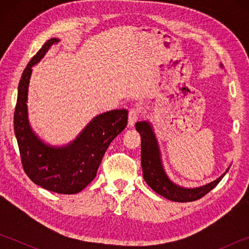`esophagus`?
Wrapping results in <instances>:
<instances>
[{
  "label": "esophagus",
  "instance_id": "1",
  "mask_svg": "<svg viewBox=\"0 0 249 249\" xmlns=\"http://www.w3.org/2000/svg\"><path fill=\"white\" fill-rule=\"evenodd\" d=\"M141 116V108L138 107H133L129 109L128 112V126L129 127H133L135 123L138 121Z\"/></svg>",
  "mask_w": 249,
  "mask_h": 249
}]
</instances>
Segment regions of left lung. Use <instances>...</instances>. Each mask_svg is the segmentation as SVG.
I'll use <instances>...</instances> for the list:
<instances>
[{
    "instance_id": "1",
    "label": "left lung",
    "mask_w": 249,
    "mask_h": 249,
    "mask_svg": "<svg viewBox=\"0 0 249 249\" xmlns=\"http://www.w3.org/2000/svg\"><path fill=\"white\" fill-rule=\"evenodd\" d=\"M137 132L142 137V177L147 184L158 195L165 196L166 199L175 202H192L201 199L218 184L225 174L217 178L213 182L208 183L200 188L185 189L172 183L165 174L162 168L160 153L153 128L148 122H138L136 123Z\"/></svg>"
}]
</instances>
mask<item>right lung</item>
<instances>
[{
    "label": "right lung",
    "mask_w": 249,
    "mask_h": 249,
    "mask_svg": "<svg viewBox=\"0 0 249 249\" xmlns=\"http://www.w3.org/2000/svg\"><path fill=\"white\" fill-rule=\"evenodd\" d=\"M57 38L46 41L28 62L18 83L14 112V132L25 174L46 190L74 195L95 178L96 171L111 142L127 125L126 109H114L96 116L83 132L65 147L44 144L31 128L27 116V93L32 67L36 65Z\"/></svg>",
    "instance_id": "obj_1"
}]
</instances>
